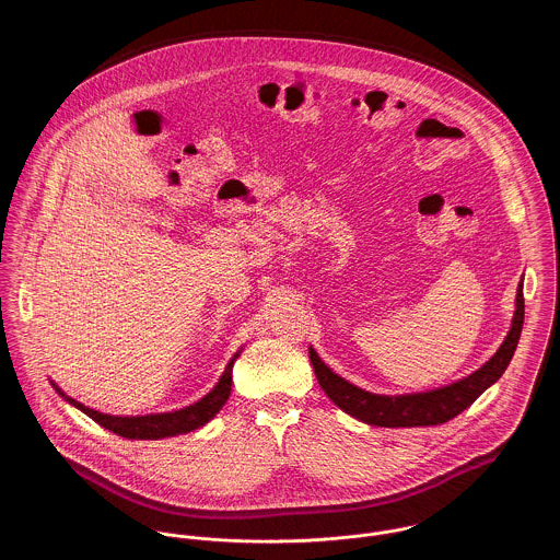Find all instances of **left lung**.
<instances>
[{"instance_id":"1","label":"left lung","mask_w":560,"mask_h":560,"mask_svg":"<svg viewBox=\"0 0 560 560\" xmlns=\"http://www.w3.org/2000/svg\"><path fill=\"white\" fill-rule=\"evenodd\" d=\"M523 320H525V298H523V283H521L516 293V311H514L512 327L500 350L480 370L470 373L468 377L430 393H420V395H400V397L372 395L368 390H361L348 384L345 377L331 372L313 348L308 352H311V363L317 373L320 388L352 418L372 427H436L453 420L457 413H462L466 407H470L475 400L479 399L493 382L502 377L518 345Z\"/></svg>"}]
</instances>
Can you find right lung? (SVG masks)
I'll return each instance as SVG.
<instances>
[{
    "label": "right lung",
    "mask_w": 560,
    "mask_h": 560,
    "mask_svg": "<svg viewBox=\"0 0 560 560\" xmlns=\"http://www.w3.org/2000/svg\"><path fill=\"white\" fill-rule=\"evenodd\" d=\"M240 357V352L231 359V363L226 365V370L222 373L220 382L213 386L212 393H208L206 397L192 405H188L185 409L178 411H170V413H151V416H136V418H119V416H108L94 411L85 405H81L75 399H69L56 384L52 382L56 393L60 397L69 400L73 407H78L88 418H92L96 424L107 428L110 432L126 436V439H163V436H176V434H185L190 430H197L203 424H208L213 416L222 409V405L231 395V384H233V363Z\"/></svg>",
    "instance_id": "1"
}]
</instances>
